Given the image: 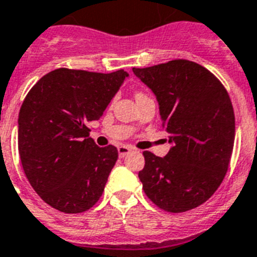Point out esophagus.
<instances>
[{"label":"esophagus","instance_id":"esophagus-1","mask_svg":"<svg viewBox=\"0 0 257 257\" xmlns=\"http://www.w3.org/2000/svg\"><path fill=\"white\" fill-rule=\"evenodd\" d=\"M130 152H131L130 147H127V146L118 147V155H119V157H124V156H127Z\"/></svg>","mask_w":257,"mask_h":257}]
</instances>
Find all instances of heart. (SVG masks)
Wrapping results in <instances>:
<instances>
[{
    "label": "heart",
    "instance_id": "b5f03b06",
    "mask_svg": "<svg viewBox=\"0 0 257 257\" xmlns=\"http://www.w3.org/2000/svg\"><path fill=\"white\" fill-rule=\"evenodd\" d=\"M138 95H142V93H138ZM138 95H137V96H138Z\"/></svg>",
    "mask_w": 257,
    "mask_h": 257
}]
</instances>
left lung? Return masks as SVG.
<instances>
[{"label":"left lung","mask_w":257,"mask_h":257,"mask_svg":"<svg viewBox=\"0 0 257 257\" xmlns=\"http://www.w3.org/2000/svg\"><path fill=\"white\" fill-rule=\"evenodd\" d=\"M133 71L156 96L172 144L164 157L143 152L144 192L172 213L199 207L221 185L233 152L235 118L226 89L205 67L187 60Z\"/></svg>","instance_id":"left-lung-1"}]
</instances>
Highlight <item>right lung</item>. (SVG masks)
<instances>
[{"instance_id": "add662e5", "label": "right lung", "mask_w": 257, "mask_h": 257, "mask_svg": "<svg viewBox=\"0 0 257 257\" xmlns=\"http://www.w3.org/2000/svg\"><path fill=\"white\" fill-rule=\"evenodd\" d=\"M128 74L57 69L31 88L18 118V148L30 185L50 207L80 213L101 197L118 159L100 148L88 122L102 117Z\"/></svg>"}]
</instances>
